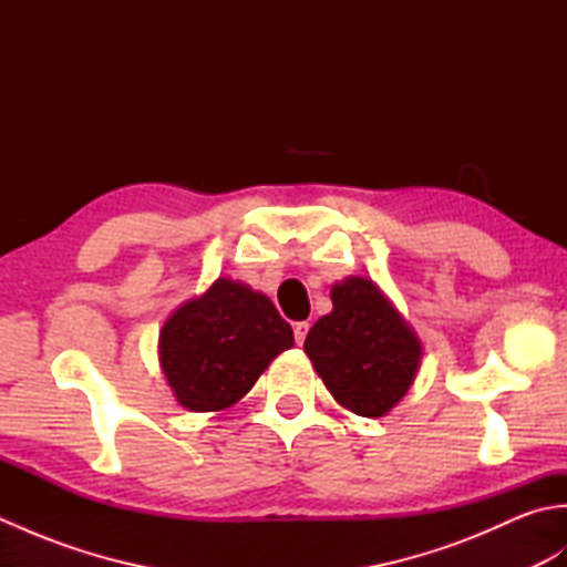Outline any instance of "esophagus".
<instances>
[{"label":"esophagus","instance_id":"obj_1","mask_svg":"<svg viewBox=\"0 0 567 567\" xmlns=\"http://www.w3.org/2000/svg\"><path fill=\"white\" fill-rule=\"evenodd\" d=\"M307 333H309V323H307V321H299V323H295V341H297L299 346L305 343Z\"/></svg>","mask_w":567,"mask_h":567}]
</instances>
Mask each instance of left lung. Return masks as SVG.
<instances>
[{"label": "left lung", "instance_id": "left-lung-1", "mask_svg": "<svg viewBox=\"0 0 567 567\" xmlns=\"http://www.w3.org/2000/svg\"><path fill=\"white\" fill-rule=\"evenodd\" d=\"M331 302L329 315L309 329L305 353L343 409L384 416L414 384L424 346L370 277L336 282Z\"/></svg>", "mask_w": 567, "mask_h": 567}]
</instances>
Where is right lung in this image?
I'll use <instances>...</instances> for the list:
<instances>
[{"mask_svg":"<svg viewBox=\"0 0 567 567\" xmlns=\"http://www.w3.org/2000/svg\"><path fill=\"white\" fill-rule=\"evenodd\" d=\"M292 346V327L268 297L219 277L165 319L158 360L179 406L221 412L244 400L265 368Z\"/></svg>","mask_w":567,"mask_h":567,"instance_id":"right-lung-1","label":"right lung"}]
</instances>
